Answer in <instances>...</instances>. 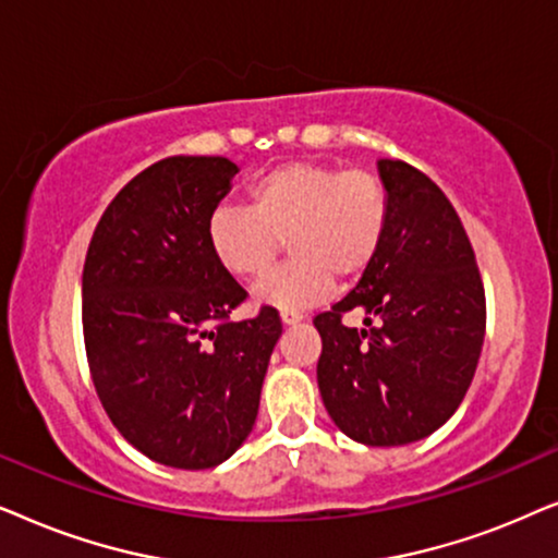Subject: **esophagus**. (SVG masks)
<instances>
[{"mask_svg": "<svg viewBox=\"0 0 558 558\" xmlns=\"http://www.w3.org/2000/svg\"><path fill=\"white\" fill-rule=\"evenodd\" d=\"M280 322H283L286 326L301 324L303 322V314H295V311H283V314H280Z\"/></svg>", "mask_w": 558, "mask_h": 558, "instance_id": "1", "label": "esophagus"}]
</instances>
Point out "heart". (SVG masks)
<instances>
[{
  "instance_id": "b5f03b06",
  "label": "heart",
  "mask_w": 558,
  "mask_h": 558,
  "mask_svg": "<svg viewBox=\"0 0 558 558\" xmlns=\"http://www.w3.org/2000/svg\"><path fill=\"white\" fill-rule=\"evenodd\" d=\"M250 209L221 204L206 242L221 270L257 278L286 240L293 259L255 286L252 299L278 311H306L329 295L333 275L360 278L375 263L390 221L380 178L318 162H286L247 189Z\"/></svg>"
}]
</instances>
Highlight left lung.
Here are the masks:
<instances>
[{
    "label": "left lung",
    "instance_id": "8db88e82",
    "mask_svg": "<svg viewBox=\"0 0 558 558\" xmlns=\"http://www.w3.org/2000/svg\"><path fill=\"white\" fill-rule=\"evenodd\" d=\"M390 196L375 263L331 311L316 380L349 439L403 447L444 426L466 396L485 341V288L474 250L444 191L403 160H377ZM362 310V330L340 316Z\"/></svg>",
    "mask_w": 558,
    "mask_h": 558
}]
</instances>
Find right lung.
I'll return each mask as SVG.
<instances>
[{"instance_id":"obj_1","label":"right lung","mask_w":558,"mask_h":558,"mask_svg":"<svg viewBox=\"0 0 558 558\" xmlns=\"http://www.w3.org/2000/svg\"><path fill=\"white\" fill-rule=\"evenodd\" d=\"M240 173L229 158L175 155L132 178L94 229L84 265V341L104 411L153 462L209 470L255 426L278 311L247 299L206 242Z\"/></svg>"}]
</instances>
